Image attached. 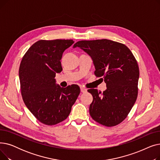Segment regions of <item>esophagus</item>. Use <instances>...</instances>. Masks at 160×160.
<instances>
[{"instance_id":"esophagus-1","label":"esophagus","mask_w":160,"mask_h":160,"mask_svg":"<svg viewBox=\"0 0 160 160\" xmlns=\"http://www.w3.org/2000/svg\"><path fill=\"white\" fill-rule=\"evenodd\" d=\"M80 91H81L82 93H86V92H87V89L84 88H83V87H80Z\"/></svg>"}]
</instances>
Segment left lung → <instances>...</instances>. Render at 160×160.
Masks as SVG:
<instances>
[{"instance_id": "8db88e82", "label": "left lung", "mask_w": 160, "mask_h": 160, "mask_svg": "<svg viewBox=\"0 0 160 160\" xmlns=\"http://www.w3.org/2000/svg\"><path fill=\"white\" fill-rule=\"evenodd\" d=\"M79 47L88 54L97 77H102L107 89L103 93L88 89L93 96L89 106L92 119L111 127L123 121L135 104L138 93L139 70L130 50L122 43L106 39L80 41Z\"/></svg>"}]
</instances>
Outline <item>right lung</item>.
<instances>
[{"label":"right lung","instance_id":"obj_1","mask_svg":"<svg viewBox=\"0 0 160 160\" xmlns=\"http://www.w3.org/2000/svg\"><path fill=\"white\" fill-rule=\"evenodd\" d=\"M73 43L72 39L39 40L21 60L19 76L23 101L36 118L46 125L66 119L80 93L78 86L61 88L54 78L62 71L63 52Z\"/></svg>","mask_w":160,"mask_h":160}]
</instances>
